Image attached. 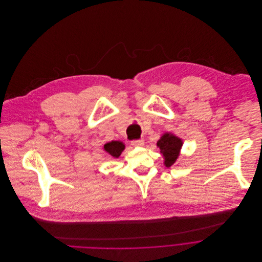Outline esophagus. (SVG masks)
I'll list each match as a JSON object with an SVG mask.
<instances>
[{
    "mask_svg": "<svg viewBox=\"0 0 262 262\" xmlns=\"http://www.w3.org/2000/svg\"><path fill=\"white\" fill-rule=\"evenodd\" d=\"M143 143H144V141H143L142 138L136 139V140H132V141H131V144H132L133 146H142Z\"/></svg>",
    "mask_w": 262,
    "mask_h": 262,
    "instance_id": "obj_1",
    "label": "esophagus"
}]
</instances>
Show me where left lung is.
Wrapping results in <instances>:
<instances>
[{
	"instance_id": "8db88e82",
	"label": "left lung",
	"mask_w": 262,
	"mask_h": 262,
	"mask_svg": "<svg viewBox=\"0 0 262 262\" xmlns=\"http://www.w3.org/2000/svg\"><path fill=\"white\" fill-rule=\"evenodd\" d=\"M183 145V140L171 133H164L161 138L157 141V146L160 148V152L164 157V165L170 167L174 164L180 156Z\"/></svg>"
}]
</instances>
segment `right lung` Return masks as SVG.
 Masks as SVG:
<instances>
[{"label":"right lung","instance_id":"right-lung-1","mask_svg":"<svg viewBox=\"0 0 262 262\" xmlns=\"http://www.w3.org/2000/svg\"><path fill=\"white\" fill-rule=\"evenodd\" d=\"M103 148L107 154L115 157V158H119V157L122 154V151L125 148V144L122 141H119V140L115 141L114 140V141H111V142H107V143L104 144Z\"/></svg>","mask_w":262,"mask_h":262}]
</instances>
